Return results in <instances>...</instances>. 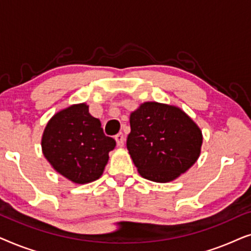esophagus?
Returning a JSON list of instances; mask_svg holds the SVG:
<instances>
[{
    "label": "esophagus",
    "mask_w": 251,
    "mask_h": 251,
    "mask_svg": "<svg viewBox=\"0 0 251 251\" xmlns=\"http://www.w3.org/2000/svg\"><path fill=\"white\" fill-rule=\"evenodd\" d=\"M115 140H116V144H118V146H123L126 142V137L122 132H119L118 135L115 136Z\"/></svg>",
    "instance_id": "obj_1"
}]
</instances>
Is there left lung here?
I'll return each instance as SVG.
<instances>
[{"label":"left lung","instance_id":"obj_1","mask_svg":"<svg viewBox=\"0 0 251 251\" xmlns=\"http://www.w3.org/2000/svg\"><path fill=\"white\" fill-rule=\"evenodd\" d=\"M126 149L140 176L156 183L174 180L200 155L202 133L181 109L145 102L130 115Z\"/></svg>","mask_w":251,"mask_h":251}]
</instances>
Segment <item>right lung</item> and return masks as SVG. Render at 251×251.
Wrapping results in <instances>:
<instances>
[{
	"instance_id": "obj_1",
	"label": "right lung",
	"mask_w": 251,
	"mask_h": 251,
	"mask_svg": "<svg viewBox=\"0 0 251 251\" xmlns=\"http://www.w3.org/2000/svg\"><path fill=\"white\" fill-rule=\"evenodd\" d=\"M115 140L106 136L101 123L85 104L58 112L48 122L42 137L44 156L58 173L77 184L101 176Z\"/></svg>"
}]
</instances>
